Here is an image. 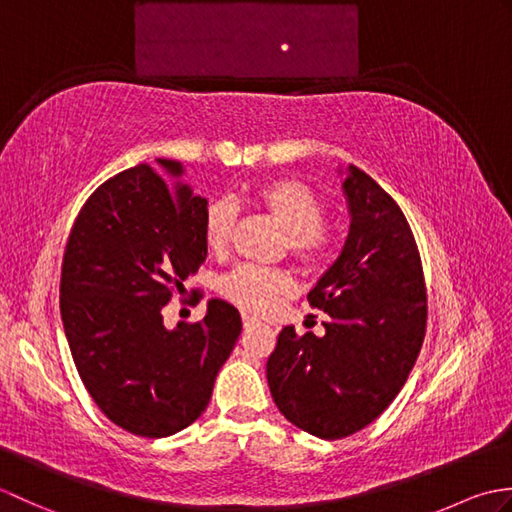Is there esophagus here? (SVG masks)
Wrapping results in <instances>:
<instances>
[{"mask_svg": "<svg viewBox=\"0 0 512 512\" xmlns=\"http://www.w3.org/2000/svg\"><path fill=\"white\" fill-rule=\"evenodd\" d=\"M242 321H244V330H253V328H257V325H259V319L250 317V314H244Z\"/></svg>", "mask_w": 512, "mask_h": 512, "instance_id": "1", "label": "esophagus"}]
</instances>
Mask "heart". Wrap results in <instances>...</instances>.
Wrapping results in <instances>:
<instances>
[{
    "mask_svg": "<svg viewBox=\"0 0 512 512\" xmlns=\"http://www.w3.org/2000/svg\"><path fill=\"white\" fill-rule=\"evenodd\" d=\"M253 202L266 211L288 233V248L306 266H319L330 253L332 235L325 228V206L306 182L295 178H275L262 182L253 193ZM237 211L233 204L215 202L204 215V239L215 253L231 242ZM222 295L250 312H268L281 295L295 288L288 270L239 266L222 279Z\"/></svg>",
    "mask_w": 512,
    "mask_h": 512,
    "instance_id": "heart-1",
    "label": "heart"
}]
</instances>
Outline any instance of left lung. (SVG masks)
Returning <instances> with one entry per match:
<instances>
[{
	"label": "left lung",
	"mask_w": 512,
	"mask_h": 512,
	"mask_svg": "<svg viewBox=\"0 0 512 512\" xmlns=\"http://www.w3.org/2000/svg\"><path fill=\"white\" fill-rule=\"evenodd\" d=\"M343 173L350 233L308 292L328 314L325 334L279 332L266 378L295 427L323 440L361 431L405 385L427 330V290L416 239L398 204L354 165Z\"/></svg>",
	"instance_id": "1"
}]
</instances>
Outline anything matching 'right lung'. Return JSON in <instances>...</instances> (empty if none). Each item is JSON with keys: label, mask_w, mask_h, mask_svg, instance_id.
<instances>
[{"label": "right lung", "mask_w": 512, "mask_h": 512, "mask_svg": "<svg viewBox=\"0 0 512 512\" xmlns=\"http://www.w3.org/2000/svg\"><path fill=\"white\" fill-rule=\"evenodd\" d=\"M103 182L76 217L61 270V319L74 365L118 427L167 438L202 416L242 332L231 303L169 330L162 308L206 259V198L176 160Z\"/></svg>", "instance_id": "add662e5"}]
</instances>
